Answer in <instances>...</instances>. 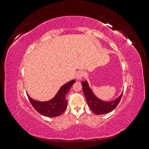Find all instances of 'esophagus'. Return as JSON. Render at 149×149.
Segmentation results:
<instances>
[{
  "label": "esophagus",
  "mask_w": 149,
  "mask_h": 149,
  "mask_svg": "<svg viewBox=\"0 0 149 149\" xmlns=\"http://www.w3.org/2000/svg\"><path fill=\"white\" fill-rule=\"evenodd\" d=\"M85 75V73L83 71H79L77 73H76V79L78 80L81 79Z\"/></svg>",
  "instance_id": "obj_1"
}]
</instances>
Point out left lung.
I'll use <instances>...</instances> for the list:
<instances>
[{
    "mask_svg": "<svg viewBox=\"0 0 149 149\" xmlns=\"http://www.w3.org/2000/svg\"><path fill=\"white\" fill-rule=\"evenodd\" d=\"M83 93L88 105L93 111L94 114L97 115L104 114L113 111L116 106L118 105L120 99L123 96V93L115 100L111 101H104L98 98L94 94L86 80L81 82Z\"/></svg>",
    "mask_w": 149,
    "mask_h": 149,
    "instance_id": "obj_1",
    "label": "left lung"
}]
</instances>
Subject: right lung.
Segmentation results:
<instances>
[{
    "label": "right lung",
    "instance_id": "add662e5",
    "mask_svg": "<svg viewBox=\"0 0 149 149\" xmlns=\"http://www.w3.org/2000/svg\"><path fill=\"white\" fill-rule=\"evenodd\" d=\"M76 82L74 79L63 84L51 100L47 101H39L31 98L28 93L27 96L31 105L37 112L49 118H55L61 115L67 107L66 94Z\"/></svg>",
    "mask_w": 149,
    "mask_h": 149
}]
</instances>
